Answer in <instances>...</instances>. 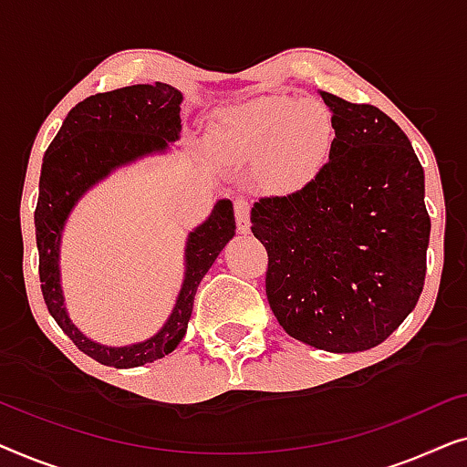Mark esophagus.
Wrapping results in <instances>:
<instances>
[{
  "label": "esophagus",
  "instance_id": "obj_1",
  "mask_svg": "<svg viewBox=\"0 0 467 467\" xmlns=\"http://www.w3.org/2000/svg\"><path fill=\"white\" fill-rule=\"evenodd\" d=\"M234 213H235V225L242 234L251 229V200L246 195H238L234 200Z\"/></svg>",
  "mask_w": 467,
  "mask_h": 467
}]
</instances>
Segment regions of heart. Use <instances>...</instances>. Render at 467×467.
<instances>
[{
  "label": "heart",
  "instance_id": "obj_1",
  "mask_svg": "<svg viewBox=\"0 0 467 467\" xmlns=\"http://www.w3.org/2000/svg\"><path fill=\"white\" fill-rule=\"evenodd\" d=\"M219 138L235 155L261 157V171L270 182L299 187L327 163L336 120L321 101L270 95L223 110Z\"/></svg>",
  "mask_w": 467,
  "mask_h": 467
}]
</instances>
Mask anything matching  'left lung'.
<instances>
[{"label":"left lung","instance_id":"8db88e82","mask_svg":"<svg viewBox=\"0 0 467 467\" xmlns=\"http://www.w3.org/2000/svg\"><path fill=\"white\" fill-rule=\"evenodd\" d=\"M334 112L329 161L302 189L259 197L265 296L299 342L357 353L385 342L419 302L431 221L410 140L372 104L321 93Z\"/></svg>","mask_w":467,"mask_h":467}]
</instances>
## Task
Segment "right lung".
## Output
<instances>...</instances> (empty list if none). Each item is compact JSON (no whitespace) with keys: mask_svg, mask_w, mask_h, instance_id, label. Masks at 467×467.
I'll list each match as a JSON object with an SVG mask.
<instances>
[{"mask_svg":"<svg viewBox=\"0 0 467 467\" xmlns=\"http://www.w3.org/2000/svg\"><path fill=\"white\" fill-rule=\"evenodd\" d=\"M181 91L163 82L91 95L69 110L59 133L44 152L40 195L34 214L42 296L63 334L101 366L138 368L171 353L187 331L197 285L223 246L234 238L232 202L221 200L210 219L189 235L187 274L181 296L168 323L150 340L123 348L101 347L82 336L69 321L59 286V240L69 210L110 170L142 155L165 150L168 142H174L181 131Z\"/></svg>","mask_w":467,"mask_h":467,"instance_id":"1","label":"right lung"}]
</instances>
